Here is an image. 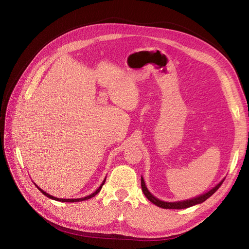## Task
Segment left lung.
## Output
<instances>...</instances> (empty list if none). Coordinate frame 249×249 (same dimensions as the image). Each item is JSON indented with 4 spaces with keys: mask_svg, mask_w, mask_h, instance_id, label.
<instances>
[{
    "mask_svg": "<svg viewBox=\"0 0 249 249\" xmlns=\"http://www.w3.org/2000/svg\"><path fill=\"white\" fill-rule=\"evenodd\" d=\"M222 179L221 182L219 184H217L213 189H211L210 191H208L207 193L205 194H201L199 195V196L197 197H194V198H191V199H187V200H182V201H176V202H168V201H163V200H160L158 199L157 197H155L154 195L150 193L148 191V189L145 186V183H144V179H143V178H141V188H142V191L143 193H144V195L146 196V198L152 201L154 205L160 207V208H163V209H186V208H189V207H192L194 205H197V203H201L205 200H207L210 196H212V195L219 189V187L221 186V184L223 183Z\"/></svg>",
    "mask_w": 249,
    "mask_h": 249,
    "instance_id": "obj_1",
    "label": "left lung"
}]
</instances>
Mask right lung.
Listing matches in <instances>:
<instances>
[{"label":"right lung","instance_id":"obj_1","mask_svg":"<svg viewBox=\"0 0 249 249\" xmlns=\"http://www.w3.org/2000/svg\"><path fill=\"white\" fill-rule=\"evenodd\" d=\"M105 180H106V178L104 179V182L101 184V186L99 187V189H96V191L95 192H93L92 194H90V195H88V196H85V197H82V198H69V199H65V198H57V197H54V196H52V195H50L49 193H47V192H44L42 189H40V188L37 186V185H35L37 188H38V190L42 193V194H44L46 195L47 197H50L51 199H54V200H58V201H62V202H78V201H83V200H87V199H89V198H91V197H93V196H95V195L99 193L100 191H101V189H102V187H103V185L105 184Z\"/></svg>","mask_w":249,"mask_h":249}]
</instances>
